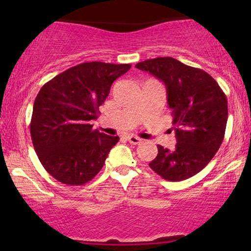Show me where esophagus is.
<instances>
[{"instance_id": "34e87169", "label": "esophagus", "mask_w": 251, "mask_h": 251, "mask_svg": "<svg viewBox=\"0 0 251 251\" xmlns=\"http://www.w3.org/2000/svg\"><path fill=\"white\" fill-rule=\"evenodd\" d=\"M126 139H128V142H129V143L133 144V145H137V144L142 143V139H140L139 137L133 136V135H129V136H126Z\"/></svg>"}]
</instances>
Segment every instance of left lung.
Listing matches in <instances>:
<instances>
[{
  "mask_svg": "<svg viewBox=\"0 0 251 251\" xmlns=\"http://www.w3.org/2000/svg\"><path fill=\"white\" fill-rule=\"evenodd\" d=\"M166 84L177 144L174 151L157 145L151 169L170 181L187 179L203 169L221 147L227 122V98L207 72L171 57L136 65Z\"/></svg>",
  "mask_w": 251,
  "mask_h": 251,
  "instance_id": "8db88e82",
  "label": "left lung"
}]
</instances>
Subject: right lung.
Segmentation results:
<instances>
[{
    "instance_id": "right-lung-1",
    "label": "right lung",
    "mask_w": 251,
    "mask_h": 251,
    "mask_svg": "<svg viewBox=\"0 0 251 251\" xmlns=\"http://www.w3.org/2000/svg\"><path fill=\"white\" fill-rule=\"evenodd\" d=\"M130 64L90 61L71 67L37 94L30 120L34 150L48 173L60 183L80 186L104 166L119 136L92 129L116 78Z\"/></svg>"
}]
</instances>
